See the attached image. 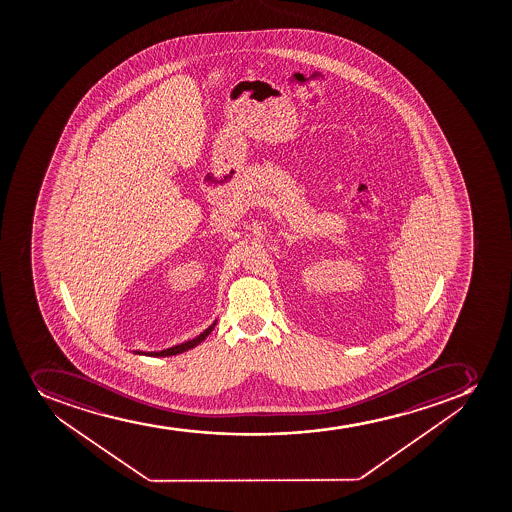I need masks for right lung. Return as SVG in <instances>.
<instances>
[{"instance_id":"obj_1","label":"right lung","mask_w":512,"mask_h":512,"mask_svg":"<svg viewBox=\"0 0 512 512\" xmlns=\"http://www.w3.org/2000/svg\"><path fill=\"white\" fill-rule=\"evenodd\" d=\"M215 325H217V320H215L208 329L203 330L202 334L197 335L195 339L188 340V342H183V344L180 345H175V347H170V349L160 350V352H140V350L137 352V350H135V354L148 355V357H170V355L183 354V352L197 347L198 344H202L203 340L207 339L210 332L215 329Z\"/></svg>"}]
</instances>
